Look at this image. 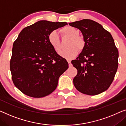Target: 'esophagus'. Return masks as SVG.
Here are the masks:
<instances>
[{
    "label": "esophagus",
    "instance_id": "1",
    "mask_svg": "<svg viewBox=\"0 0 126 126\" xmlns=\"http://www.w3.org/2000/svg\"><path fill=\"white\" fill-rule=\"evenodd\" d=\"M68 64H69V67L72 66V64H71V62L70 61H68Z\"/></svg>",
    "mask_w": 126,
    "mask_h": 126
}]
</instances>
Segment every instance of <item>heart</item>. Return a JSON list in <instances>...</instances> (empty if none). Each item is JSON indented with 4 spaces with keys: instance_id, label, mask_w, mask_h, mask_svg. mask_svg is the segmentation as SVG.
Segmentation results:
<instances>
[{
    "instance_id": "b5f03b06",
    "label": "heart",
    "mask_w": 126,
    "mask_h": 126,
    "mask_svg": "<svg viewBox=\"0 0 126 126\" xmlns=\"http://www.w3.org/2000/svg\"><path fill=\"white\" fill-rule=\"evenodd\" d=\"M61 32L63 34L71 38V40L68 45V47L69 48L61 52L60 55L65 59L71 60L78 55L79 50H79H82L84 48L85 43L83 39L78 36L79 31L76 28L70 26L65 27L61 30ZM48 41L54 50L57 53H59L61 50L59 33L57 31H52L48 35Z\"/></svg>"
}]
</instances>
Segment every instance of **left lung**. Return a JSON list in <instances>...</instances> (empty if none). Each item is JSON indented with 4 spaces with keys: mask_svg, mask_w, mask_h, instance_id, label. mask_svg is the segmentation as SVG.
Returning <instances> with one entry per match:
<instances>
[{
    "mask_svg": "<svg viewBox=\"0 0 126 126\" xmlns=\"http://www.w3.org/2000/svg\"><path fill=\"white\" fill-rule=\"evenodd\" d=\"M69 25L81 31L85 42L81 53L71 62L78 69L73 80L74 86L88 95L104 92L112 83L118 66L119 53L112 35L92 20H81Z\"/></svg>",
    "mask_w": 126,
    "mask_h": 126,
    "instance_id": "obj_1",
    "label": "left lung"
}]
</instances>
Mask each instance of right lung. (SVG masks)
Listing matches in <instances>:
<instances>
[{"label": "right lung", "mask_w": 126, "mask_h": 126, "mask_svg": "<svg viewBox=\"0 0 126 126\" xmlns=\"http://www.w3.org/2000/svg\"><path fill=\"white\" fill-rule=\"evenodd\" d=\"M66 22L40 20L24 28L13 44L10 70L15 87L34 98L55 91L68 63L52 47L50 33L67 25Z\"/></svg>", "instance_id": "add662e5"}]
</instances>
